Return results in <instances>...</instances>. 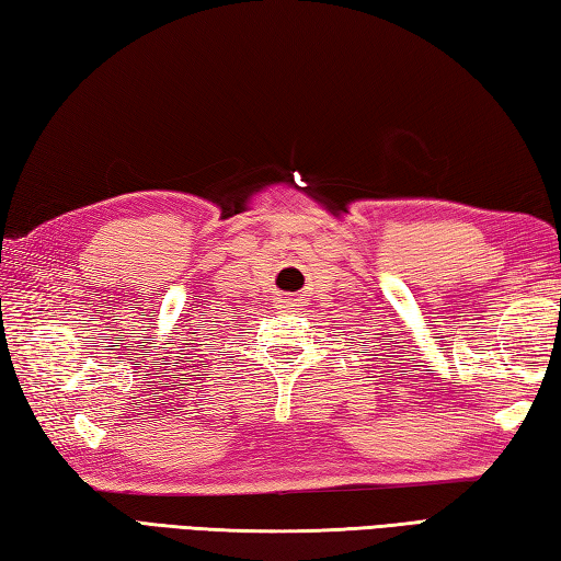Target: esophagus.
Segmentation results:
<instances>
[{
  "label": "esophagus",
  "mask_w": 561,
  "mask_h": 561,
  "mask_svg": "<svg viewBox=\"0 0 561 561\" xmlns=\"http://www.w3.org/2000/svg\"><path fill=\"white\" fill-rule=\"evenodd\" d=\"M291 306V299H287V296H284V299L279 301V309H289Z\"/></svg>",
  "instance_id": "34e87169"
}]
</instances>
